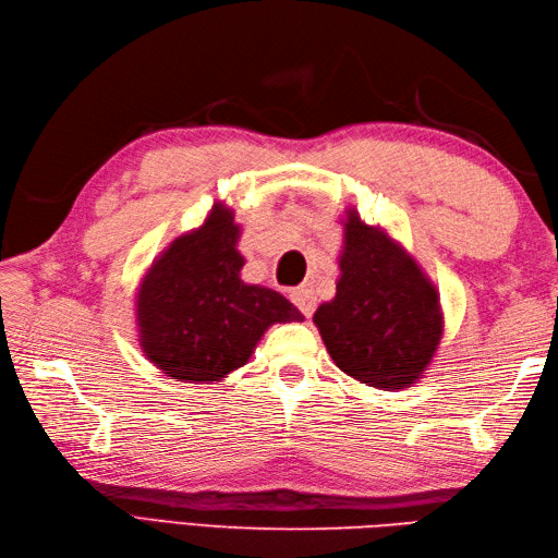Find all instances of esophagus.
<instances>
[{
  "instance_id": "esophagus-1",
  "label": "esophagus",
  "mask_w": 558,
  "mask_h": 558,
  "mask_svg": "<svg viewBox=\"0 0 558 558\" xmlns=\"http://www.w3.org/2000/svg\"><path fill=\"white\" fill-rule=\"evenodd\" d=\"M292 302H294V306H298V310L306 318H310L314 314V310H316V294L310 288H298V290H294L292 292Z\"/></svg>"
}]
</instances>
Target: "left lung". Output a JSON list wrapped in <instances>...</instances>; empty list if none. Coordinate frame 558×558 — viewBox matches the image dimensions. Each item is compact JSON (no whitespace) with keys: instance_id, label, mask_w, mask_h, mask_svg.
I'll return each mask as SVG.
<instances>
[{"instance_id":"8db88e82","label":"left lung","mask_w":558,"mask_h":558,"mask_svg":"<svg viewBox=\"0 0 558 558\" xmlns=\"http://www.w3.org/2000/svg\"><path fill=\"white\" fill-rule=\"evenodd\" d=\"M336 290L314 324L340 369L384 390L417 381L441 338L436 290L396 242L354 210Z\"/></svg>"}]
</instances>
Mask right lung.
I'll list each match as a JSON object with an SVG mask.
<instances>
[{
	"label": "right lung",
	"instance_id": "right-lung-1",
	"mask_svg": "<svg viewBox=\"0 0 558 558\" xmlns=\"http://www.w3.org/2000/svg\"><path fill=\"white\" fill-rule=\"evenodd\" d=\"M240 228L220 204L170 244L138 290L141 348L162 374L216 381L242 366L270 324L302 322L280 292L246 286Z\"/></svg>",
	"mask_w": 558,
	"mask_h": 558
}]
</instances>
